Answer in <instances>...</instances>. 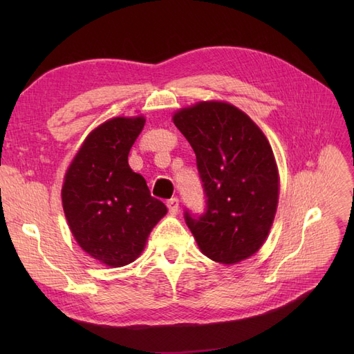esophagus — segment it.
<instances>
[{
  "instance_id": "1",
  "label": "esophagus",
  "mask_w": 354,
  "mask_h": 354,
  "mask_svg": "<svg viewBox=\"0 0 354 354\" xmlns=\"http://www.w3.org/2000/svg\"><path fill=\"white\" fill-rule=\"evenodd\" d=\"M167 207L169 214H177L178 212V199L177 198H171L167 201Z\"/></svg>"
}]
</instances>
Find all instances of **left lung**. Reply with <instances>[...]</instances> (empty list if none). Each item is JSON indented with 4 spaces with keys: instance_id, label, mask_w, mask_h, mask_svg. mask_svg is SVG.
I'll return each mask as SVG.
<instances>
[{
    "instance_id": "8db88e82",
    "label": "left lung",
    "mask_w": 354,
    "mask_h": 354,
    "mask_svg": "<svg viewBox=\"0 0 354 354\" xmlns=\"http://www.w3.org/2000/svg\"><path fill=\"white\" fill-rule=\"evenodd\" d=\"M173 120L196 155L205 194V211H185L187 227L208 259H248L269 234L279 196L269 142L248 115L227 103L201 102Z\"/></svg>"
}]
</instances>
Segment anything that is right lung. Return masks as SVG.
<instances>
[{"instance_id":"1","label":"right lung","mask_w":354,"mask_h":354,"mask_svg":"<svg viewBox=\"0 0 354 354\" xmlns=\"http://www.w3.org/2000/svg\"><path fill=\"white\" fill-rule=\"evenodd\" d=\"M145 118H113L85 138L65 176L62 202L71 232L93 259L111 267L133 263L167 214L146 180L128 165Z\"/></svg>"}]
</instances>
